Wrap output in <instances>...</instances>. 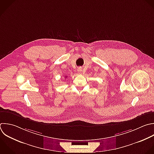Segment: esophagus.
Segmentation results:
<instances>
[{"instance_id":"1","label":"esophagus","mask_w":154,"mask_h":154,"mask_svg":"<svg viewBox=\"0 0 154 154\" xmlns=\"http://www.w3.org/2000/svg\"><path fill=\"white\" fill-rule=\"evenodd\" d=\"M79 73H81V70H79Z\"/></svg>"}]
</instances>
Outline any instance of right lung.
I'll return each instance as SVG.
<instances>
[{"label":"right lung","mask_w":154,"mask_h":154,"mask_svg":"<svg viewBox=\"0 0 154 154\" xmlns=\"http://www.w3.org/2000/svg\"><path fill=\"white\" fill-rule=\"evenodd\" d=\"M66 78H67V76H66Z\"/></svg>","instance_id":"right-lung-1"}]
</instances>
